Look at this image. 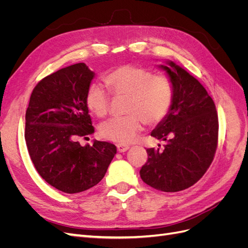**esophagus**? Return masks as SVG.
<instances>
[{
    "label": "esophagus",
    "mask_w": 248,
    "mask_h": 248,
    "mask_svg": "<svg viewBox=\"0 0 248 248\" xmlns=\"http://www.w3.org/2000/svg\"><path fill=\"white\" fill-rule=\"evenodd\" d=\"M117 149H118V151L120 153H123V152H126L127 150L129 149V146L128 145H125V144H118L117 145Z\"/></svg>",
    "instance_id": "1"
}]
</instances>
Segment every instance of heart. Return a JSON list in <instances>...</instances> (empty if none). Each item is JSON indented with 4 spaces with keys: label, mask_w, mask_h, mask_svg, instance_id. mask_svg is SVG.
<instances>
[{
    "label": "heart",
    "mask_w": 248,
    "mask_h": 248,
    "mask_svg": "<svg viewBox=\"0 0 248 248\" xmlns=\"http://www.w3.org/2000/svg\"><path fill=\"white\" fill-rule=\"evenodd\" d=\"M104 82L114 97H126L124 117L112 118L100 126L107 140L131 142L142 125H155L166 118L174 100V85L167 76H155L141 67L124 65L109 72ZM110 96L99 85L90 86L86 94L89 110L99 118L106 117L110 108Z\"/></svg>",
    "instance_id": "obj_1"
}]
</instances>
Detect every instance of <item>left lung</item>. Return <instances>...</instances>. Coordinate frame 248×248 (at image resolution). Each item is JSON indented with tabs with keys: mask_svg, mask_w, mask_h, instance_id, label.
Masks as SVG:
<instances>
[{
	"mask_svg": "<svg viewBox=\"0 0 248 248\" xmlns=\"http://www.w3.org/2000/svg\"><path fill=\"white\" fill-rule=\"evenodd\" d=\"M159 67L172 81L174 100L151 136L167 145L147 149L148 160L140 175L157 190L176 192L197 183L213 161L218 117L213 99L196 78L171 61Z\"/></svg>",
	"mask_w": 248,
	"mask_h": 248,
	"instance_id": "obj_1",
	"label": "left lung"
}]
</instances>
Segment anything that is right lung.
I'll list each match as a JSON object with an SVG mask.
<instances>
[{
  "instance_id": "1",
  "label": "right lung",
  "mask_w": 248,
  "mask_h": 248,
  "mask_svg": "<svg viewBox=\"0 0 248 248\" xmlns=\"http://www.w3.org/2000/svg\"><path fill=\"white\" fill-rule=\"evenodd\" d=\"M95 73L85 63L60 69L34 88L26 111L25 139L30 157L42 179L66 193L98 184L117 153L115 145L78 139L94 132L86 94Z\"/></svg>"
}]
</instances>
